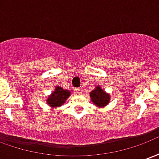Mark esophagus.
<instances>
[{"instance_id": "obj_1", "label": "esophagus", "mask_w": 159, "mask_h": 159, "mask_svg": "<svg viewBox=\"0 0 159 159\" xmlns=\"http://www.w3.org/2000/svg\"><path fill=\"white\" fill-rule=\"evenodd\" d=\"M75 93H76V94H82L83 93V89H75Z\"/></svg>"}]
</instances>
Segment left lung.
Returning a JSON list of instances; mask_svg holds the SVG:
<instances>
[{"label": "left lung", "mask_w": 159, "mask_h": 159, "mask_svg": "<svg viewBox=\"0 0 159 159\" xmlns=\"http://www.w3.org/2000/svg\"><path fill=\"white\" fill-rule=\"evenodd\" d=\"M90 97L93 104H95L97 107H105L110 101V95L105 93L100 87H97L96 89L93 90L90 93Z\"/></svg>", "instance_id": "8db88e82"}]
</instances>
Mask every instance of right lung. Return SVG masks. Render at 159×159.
<instances>
[{"instance_id":"1","label":"right lung","mask_w":159,"mask_h":159,"mask_svg":"<svg viewBox=\"0 0 159 159\" xmlns=\"http://www.w3.org/2000/svg\"><path fill=\"white\" fill-rule=\"evenodd\" d=\"M70 95V93L68 90H64L60 87H56L55 90L52 92V95L48 97V106L52 107H60L61 105L65 103L67 98Z\"/></svg>"}]
</instances>
